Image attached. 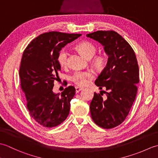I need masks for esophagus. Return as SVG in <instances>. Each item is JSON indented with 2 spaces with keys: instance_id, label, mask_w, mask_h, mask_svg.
Wrapping results in <instances>:
<instances>
[{
  "instance_id": "34e87169",
  "label": "esophagus",
  "mask_w": 158,
  "mask_h": 158,
  "mask_svg": "<svg viewBox=\"0 0 158 158\" xmlns=\"http://www.w3.org/2000/svg\"><path fill=\"white\" fill-rule=\"evenodd\" d=\"M83 88H79V87H75V92L76 93L79 92L81 90H82Z\"/></svg>"
}]
</instances>
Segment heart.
Returning a JSON list of instances; mask_svg holds the SVG:
<instances>
[{
  "label": "heart",
  "mask_w": 158,
  "mask_h": 158,
  "mask_svg": "<svg viewBox=\"0 0 158 158\" xmlns=\"http://www.w3.org/2000/svg\"><path fill=\"white\" fill-rule=\"evenodd\" d=\"M77 50L84 56L85 58L90 59L94 56L97 51L96 47L89 41H83L76 46ZM68 52L65 49L60 50L57 57V62L62 67L67 65ZM106 64V59L102 55H96L93 57L92 64L97 70H102L105 68ZM93 78V74L90 71H80L77 70L70 75V81L78 86H84L87 84L89 79Z\"/></svg>",
  "instance_id": "1"
}]
</instances>
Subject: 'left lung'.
I'll list each match as a JSON object with an SVG mask.
<instances>
[{
  "mask_svg": "<svg viewBox=\"0 0 158 158\" xmlns=\"http://www.w3.org/2000/svg\"><path fill=\"white\" fill-rule=\"evenodd\" d=\"M86 36L101 43L109 56L106 67L95 81L106 91L94 93L89 109L96 125L111 129L126 119L135 100L139 82L138 62L132 47L115 31H98ZM103 93L105 97H102Z\"/></svg>",
  "mask_w": 158,
  "mask_h": 158,
  "instance_id": "left-lung-1",
  "label": "left lung"
}]
</instances>
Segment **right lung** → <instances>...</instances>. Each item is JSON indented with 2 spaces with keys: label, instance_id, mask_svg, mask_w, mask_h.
<instances>
[{
  "label": "right lung",
  "instance_id": "obj_1",
  "mask_svg": "<svg viewBox=\"0 0 158 158\" xmlns=\"http://www.w3.org/2000/svg\"><path fill=\"white\" fill-rule=\"evenodd\" d=\"M81 34L49 32L34 39L23 51L19 67L21 89L26 96L30 115L46 127L60 125L68 117L75 88L70 85L60 94H53L54 81L60 66L59 52Z\"/></svg>",
  "mask_w": 158,
  "mask_h": 158
}]
</instances>
